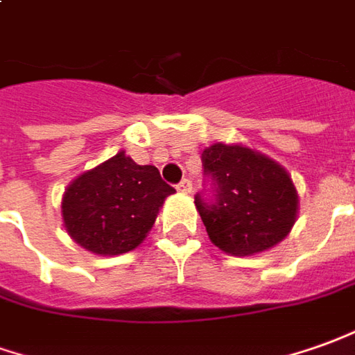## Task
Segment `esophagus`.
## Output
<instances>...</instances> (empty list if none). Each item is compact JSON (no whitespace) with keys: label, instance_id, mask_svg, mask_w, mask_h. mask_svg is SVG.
Masks as SVG:
<instances>
[{"label":"esophagus","instance_id":"esophagus-1","mask_svg":"<svg viewBox=\"0 0 355 355\" xmlns=\"http://www.w3.org/2000/svg\"><path fill=\"white\" fill-rule=\"evenodd\" d=\"M178 191L191 193V182L189 180H182V182L178 183Z\"/></svg>","mask_w":355,"mask_h":355}]
</instances>
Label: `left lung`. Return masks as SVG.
Wrapping results in <instances>:
<instances>
[{"label":"left lung","instance_id":"obj_1","mask_svg":"<svg viewBox=\"0 0 355 355\" xmlns=\"http://www.w3.org/2000/svg\"><path fill=\"white\" fill-rule=\"evenodd\" d=\"M214 199L195 195L210 241L230 255L275 248L297 218V191L290 173L272 158L243 145L214 143L202 150Z\"/></svg>","mask_w":355,"mask_h":355}]
</instances>
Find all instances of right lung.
I'll use <instances>...</instances> for the list:
<instances>
[{"instance_id":"right-lung-1","label":"right lung","mask_w":355,"mask_h":355,"mask_svg":"<svg viewBox=\"0 0 355 355\" xmlns=\"http://www.w3.org/2000/svg\"><path fill=\"white\" fill-rule=\"evenodd\" d=\"M173 187L158 168L117 153L69 183L61 199L63 226L90 253L121 255L143 243Z\"/></svg>"}]
</instances>
